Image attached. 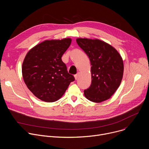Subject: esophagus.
<instances>
[{
    "mask_svg": "<svg viewBox=\"0 0 149 149\" xmlns=\"http://www.w3.org/2000/svg\"><path fill=\"white\" fill-rule=\"evenodd\" d=\"M79 72H78L77 74H75V75H74V77H75V79L77 80L78 78V77H79Z\"/></svg>",
    "mask_w": 149,
    "mask_h": 149,
    "instance_id": "34e87169",
    "label": "esophagus"
}]
</instances>
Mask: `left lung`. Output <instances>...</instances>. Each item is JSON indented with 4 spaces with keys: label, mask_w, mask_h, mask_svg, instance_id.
Here are the masks:
<instances>
[{
    "label": "left lung",
    "mask_w": 149,
    "mask_h": 149,
    "mask_svg": "<svg viewBox=\"0 0 149 149\" xmlns=\"http://www.w3.org/2000/svg\"><path fill=\"white\" fill-rule=\"evenodd\" d=\"M78 46L90 58L91 84L84 95L94 102L109 99L121 84L124 64L121 55L110 45L99 39L78 38Z\"/></svg>",
    "instance_id": "left-lung-1"
}]
</instances>
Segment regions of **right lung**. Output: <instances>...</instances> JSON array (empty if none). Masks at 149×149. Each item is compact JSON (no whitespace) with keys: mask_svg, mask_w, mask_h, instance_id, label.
Returning <instances> with one entry per match:
<instances>
[{"mask_svg":"<svg viewBox=\"0 0 149 149\" xmlns=\"http://www.w3.org/2000/svg\"><path fill=\"white\" fill-rule=\"evenodd\" d=\"M71 43L70 38L47 40L26 54L22 64L23 78L28 89L40 100L57 101L75 80L61 59Z\"/></svg>","mask_w":149,"mask_h":149,"instance_id":"add662e5","label":"right lung"}]
</instances>
